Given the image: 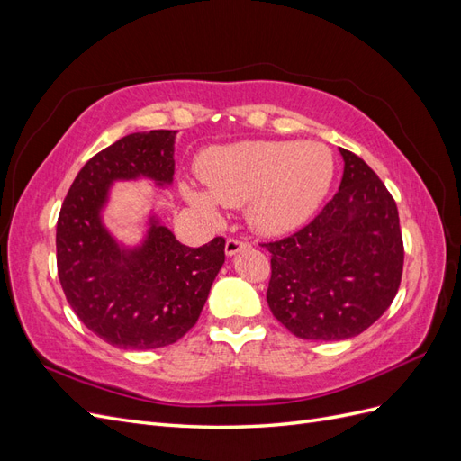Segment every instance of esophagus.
<instances>
[{"label": "esophagus", "instance_id": "esophagus-1", "mask_svg": "<svg viewBox=\"0 0 461 461\" xmlns=\"http://www.w3.org/2000/svg\"><path fill=\"white\" fill-rule=\"evenodd\" d=\"M249 244L244 242V240H239V239H229L227 244H225V254L230 258V256H236L239 252H242V249H248Z\"/></svg>", "mask_w": 461, "mask_h": 461}]
</instances>
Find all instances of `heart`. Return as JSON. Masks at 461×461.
I'll list each match as a JSON object with an SVG mask.
<instances>
[{
  "mask_svg": "<svg viewBox=\"0 0 461 461\" xmlns=\"http://www.w3.org/2000/svg\"><path fill=\"white\" fill-rule=\"evenodd\" d=\"M198 176L207 194L183 186L185 200L203 217L217 221L219 205H246L249 227L281 236L300 229L325 200L334 159L317 142L249 140L205 151Z\"/></svg>",
  "mask_w": 461,
  "mask_h": 461,
  "instance_id": "obj_1",
  "label": "heart"
}]
</instances>
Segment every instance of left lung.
<instances>
[{"label": "left lung", "instance_id": "8db88e82", "mask_svg": "<svg viewBox=\"0 0 461 461\" xmlns=\"http://www.w3.org/2000/svg\"><path fill=\"white\" fill-rule=\"evenodd\" d=\"M340 188L310 225L263 244L271 252L267 303L298 339L344 340L393 303L403 267L396 202L356 153L342 149Z\"/></svg>", "mask_w": 461, "mask_h": 461}]
</instances>
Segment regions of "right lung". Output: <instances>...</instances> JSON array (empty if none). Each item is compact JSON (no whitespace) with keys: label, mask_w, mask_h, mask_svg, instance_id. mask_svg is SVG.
I'll return each instance as SVG.
<instances>
[{"label":"right lung","mask_w":461,"mask_h":461,"mask_svg":"<svg viewBox=\"0 0 461 461\" xmlns=\"http://www.w3.org/2000/svg\"><path fill=\"white\" fill-rule=\"evenodd\" d=\"M175 136L134 132L95 153L68 188L58 219V273L67 302L94 334L122 350H153L183 339L225 263V239L185 246L153 212L134 246L119 242L104 222L115 183L173 185Z\"/></svg>","instance_id":"add662e5"}]
</instances>
